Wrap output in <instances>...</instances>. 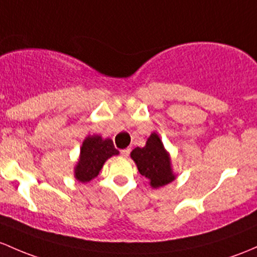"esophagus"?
I'll use <instances>...</instances> for the list:
<instances>
[{
	"label": "esophagus",
	"instance_id": "34e87169",
	"mask_svg": "<svg viewBox=\"0 0 257 257\" xmlns=\"http://www.w3.org/2000/svg\"><path fill=\"white\" fill-rule=\"evenodd\" d=\"M129 154H131V149H129V148H126V149L120 150V155L123 156V158H128Z\"/></svg>",
	"mask_w": 257,
	"mask_h": 257
}]
</instances>
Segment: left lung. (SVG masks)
<instances>
[{"label": "left lung", "mask_w": 257, "mask_h": 257, "mask_svg": "<svg viewBox=\"0 0 257 257\" xmlns=\"http://www.w3.org/2000/svg\"><path fill=\"white\" fill-rule=\"evenodd\" d=\"M132 160L137 165L140 175L149 180L153 188H160L176 180L172 170L170 153L165 149L158 133L153 132L144 148H136L131 153Z\"/></svg>", "instance_id": "1"}]
</instances>
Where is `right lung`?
<instances>
[{
  "label": "right lung",
  "mask_w": 257,
  "mask_h": 257,
  "mask_svg": "<svg viewBox=\"0 0 257 257\" xmlns=\"http://www.w3.org/2000/svg\"><path fill=\"white\" fill-rule=\"evenodd\" d=\"M118 154L119 151L109 138H102L98 134L87 136L81 145L79 160L74 167V177L79 182H90L98 176L108 159Z\"/></svg>",
  "instance_id": "right-lung-1"
}]
</instances>
